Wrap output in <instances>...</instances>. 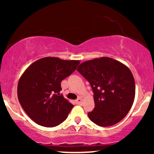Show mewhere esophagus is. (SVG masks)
<instances>
[{
    "instance_id": "34e87169",
    "label": "esophagus",
    "mask_w": 154,
    "mask_h": 154,
    "mask_svg": "<svg viewBox=\"0 0 154 154\" xmlns=\"http://www.w3.org/2000/svg\"><path fill=\"white\" fill-rule=\"evenodd\" d=\"M76 103H77V104H79V105H80V104H82V98H78V99H77V100H76Z\"/></svg>"
}]
</instances>
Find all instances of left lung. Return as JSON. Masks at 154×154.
<instances>
[{
  "label": "left lung",
  "instance_id": "8db88e82",
  "mask_svg": "<svg viewBox=\"0 0 154 154\" xmlns=\"http://www.w3.org/2000/svg\"><path fill=\"white\" fill-rule=\"evenodd\" d=\"M77 70L91 84L95 108L88 117L98 126L109 127L121 121L133 104L135 83L126 65L109 57L88 60Z\"/></svg>",
  "mask_w": 154,
  "mask_h": 154
}]
</instances>
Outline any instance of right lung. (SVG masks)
<instances>
[{"label":"right lung","mask_w":154,"mask_h":154,"mask_svg":"<svg viewBox=\"0 0 154 154\" xmlns=\"http://www.w3.org/2000/svg\"><path fill=\"white\" fill-rule=\"evenodd\" d=\"M78 60L45 57L23 72L17 86L22 109L39 125L53 128L66 119L74 106L60 94L61 82L78 66Z\"/></svg>","instance_id":"obj_1"}]
</instances>
